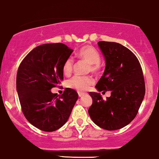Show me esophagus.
<instances>
[{
    "instance_id": "1",
    "label": "esophagus",
    "mask_w": 159,
    "mask_h": 159,
    "mask_svg": "<svg viewBox=\"0 0 159 159\" xmlns=\"http://www.w3.org/2000/svg\"><path fill=\"white\" fill-rule=\"evenodd\" d=\"M78 97H82V96L84 95V93H82V92H78Z\"/></svg>"
}]
</instances>
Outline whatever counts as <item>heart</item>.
I'll return each mask as SVG.
<instances>
[{"instance_id":"obj_1","label":"heart","mask_w":159,"mask_h":159,"mask_svg":"<svg viewBox=\"0 0 159 159\" xmlns=\"http://www.w3.org/2000/svg\"><path fill=\"white\" fill-rule=\"evenodd\" d=\"M77 56L81 60L87 61L90 63L89 71H91L93 73H97L99 71L100 69L99 62L101 60V56L98 50L93 46L87 45V46L83 47L78 50ZM73 66H74V60L72 59V57H69L64 62L63 66H62L63 74L66 76L69 75L72 71ZM93 83V79L92 78V77L76 75L68 81L67 85L69 88L81 92L88 90Z\"/></svg>"}]
</instances>
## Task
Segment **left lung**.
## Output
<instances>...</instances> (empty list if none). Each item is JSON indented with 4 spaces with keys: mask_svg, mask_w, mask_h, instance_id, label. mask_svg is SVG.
<instances>
[{
    "mask_svg": "<svg viewBox=\"0 0 159 159\" xmlns=\"http://www.w3.org/2000/svg\"><path fill=\"white\" fill-rule=\"evenodd\" d=\"M106 60L103 75L95 88L111 96L104 100L99 93L90 92L93 103L89 116L97 126L108 130L121 129L137 116L144 98L145 81L138 59L128 48L116 42L99 41Z\"/></svg>",
    "mask_w": 159,
    "mask_h": 159,
    "instance_id": "left-lung-1",
    "label": "left lung"
}]
</instances>
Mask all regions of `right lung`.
<instances>
[{
    "instance_id": "obj_1",
    "label": "right lung",
    "mask_w": 159,
    "mask_h": 159,
    "mask_svg": "<svg viewBox=\"0 0 159 159\" xmlns=\"http://www.w3.org/2000/svg\"><path fill=\"white\" fill-rule=\"evenodd\" d=\"M73 50L63 43H45L23 59L16 75V90L26 119L43 131L52 132L69 119L78 95L66 88L62 95L51 93L63 79L62 66Z\"/></svg>"
}]
</instances>
